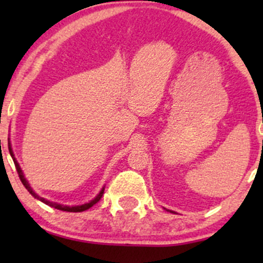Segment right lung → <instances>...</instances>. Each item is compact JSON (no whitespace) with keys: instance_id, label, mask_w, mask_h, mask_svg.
Returning <instances> with one entry per match:
<instances>
[{"instance_id":"obj_1","label":"right lung","mask_w":263,"mask_h":263,"mask_svg":"<svg viewBox=\"0 0 263 263\" xmlns=\"http://www.w3.org/2000/svg\"><path fill=\"white\" fill-rule=\"evenodd\" d=\"M8 149H10V155L12 156V159H13L14 165H16V170H17L18 177H20L21 182H22L23 185L26 186V189L28 190L29 193H31V194L33 195V197H34L35 199H38V200H41L42 203H44V204L49 205V206H52V208H55V209H58V210L69 211V213H80V211H85V210L89 209V208H91L92 205H95L96 203H98L99 200H100L101 197H102V194H104V189H105V188H102V189L100 190V193H99V194L96 195V197L93 198L91 201H89V203L83 204V205H75V206H68V205H62V204H58V203H53V201H49V200H47V199H44V198L39 197V195L37 194V193H35L34 190H33V189L31 188V185H29V183L27 182V179L25 178V174H23V172H22V170H21L20 164H18V162L16 161V158H14L13 151H12V148H11V144H10V147H8Z\"/></svg>"}]
</instances>
